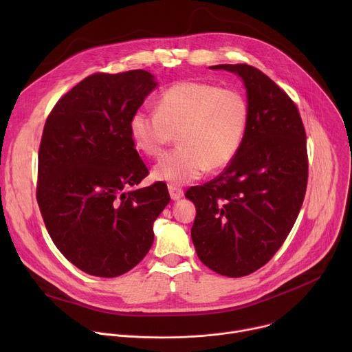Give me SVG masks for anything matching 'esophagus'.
<instances>
[{"label": "esophagus", "instance_id": "esophagus-1", "mask_svg": "<svg viewBox=\"0 0 352 352\" xmlns=\"http://www.w3.org/2000/svg\"><path fill=\"white\" fill-rule=\"evenodd\" d=\"M168 192H170V196H171L173 200H178L184 196V190L181 188L175 186V185H171V184L168 185Z\"/></svg>", "mask_w": 352, "mask_h": 352}]
</instances>
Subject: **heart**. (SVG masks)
I'll return each instance as SVG.
<instances>
[{"mask_svg":"<svg viewBox=\"0 0 352 352\" xmlns=\"http://www.w3.org/2000/svg\"><path fill=\"white\" fill-rule=\"evenodd\" d=\"M249 118L245 94L235 87L184 80L164 90L156 110H136L129 133L138 150L159 157L175 135L179 147L162 157L153 177L171 185L224 168L238 153Z\"/></svg>","mask_w":352,"mask_h":352,"instance_id":"obj_1","label":"heart"}]
</instances>
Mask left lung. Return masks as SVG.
<instances>
[{"instance_id": "left-lung-1", "label": "left lung", "mask_w": 352, "mask_h": 352, "mask_svg": "<svg viewBox=\"0 0 352 352\" xmlns=\"http://www.w3.org/2000/svg\"><path fill=\"white\" fill-rule=\"evenodd\" d=\"M239 75L249 118L236 156L214 179L185 196L197 258L213 272L243 277L265 266L288 236L308 184L307 133L291 97L248 64L210 67Z\"/></svg>"}]
</instances>
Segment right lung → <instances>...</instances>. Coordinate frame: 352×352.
Segmentation results:
<instances>
[{"label": "right lung", "mask_w": 352, "mask_h": 352, "mask_svg": "<svg viewBox=\"0 0 352 352\" xmlns=\"http://www.w3.org/2000/svg\"><path fill=\"white\" fill-rule=\"evenodd\" d=\"M157 86L143 69L97 72L64 94L44 124L36 197L60 252L82 272L117 277L152 248L167 185L131 190L147 177L131 116Z\"/></svg>", "instance_id": "add662e5"}]
</instances>
